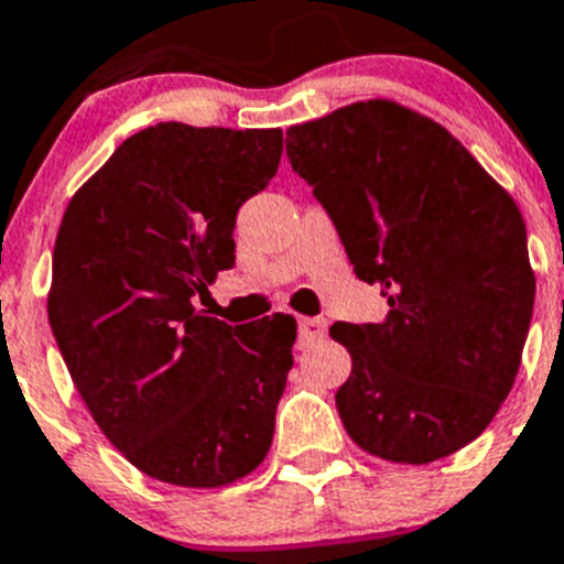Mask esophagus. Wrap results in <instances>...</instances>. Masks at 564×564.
Segmentation results:
<instances>
[{
  "label": "esophagus",
  "mask_w": 564,
  "mask_h": 564,
  "mask_svg": "<svg viewBox=\"0 0 564 564\" xmlns=\"http://www.w3.org/2000/svg\"><path fill=\"white\" fill-rule=\"evenodd\" d=\"M323 335H326V321H321V317H301L297 321V346L301 349L323 340Z\"/></svg>",
  "instance_id": "esophagus-1"
}]
</instances>
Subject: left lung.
<instances>
[{"label":"left lung","instance_id":"left-lung-1","mask_svg":"<svg viewBox=\"0 0 564 564\" xmlns=\"http://www.w3.org/2000/svg\"><path fill=\"white\" fill-rule=\"evenodd\" d=\"M289 164L389 315L335 323L351 355L340 420L364 452L425 465L477 440L508 398L531 326L522 213L443 124L389 99L286 130Z\"/></svg>","mask_w":564,"mask_h":564}]
</instances>
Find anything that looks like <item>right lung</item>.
Segmentation results:
<instances>
[{
  "mask_svg": "<svg viewBox=\"0 0 564 564\" xmlns=\"http://www.w3.org/2000/svg\"><path fill=\"white\" fill-rule=\"evenodd\" d=\"M281 153V130L147 127L78 187L58 227V351L105 437L170 486H229L272 445L295 317L229 326L193 297L232 269L235 215Z\"/></svg>",
  "mask_w": 564,
  "mask_h": 564,
  "instance_id": "add662e5",
  "label": "right lung"
}]
</instances>
